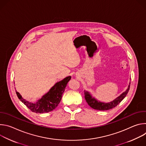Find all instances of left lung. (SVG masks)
I'll return each instance as SVG.
<instances>
[{
  "instance_id": "8db88e82",
  "label": "left lung",
  "mask_w": 146,
  "mask_h": 146,
  "mask_svg": "<svg viewBox=\"0 0 146 146\" xmlns=\"http://www.w3.org/2000/svg\"><path fill=\"white\" fill-rule=\"evenodd\" d=\"M130 84H131V82H129V85L128 86V87L125 91L123 92L122 94H121L118 97H117L114 100L109 103H104V102H101L98 101L95 98L92 97L90 92L86 91H84L85 99L86 100V102L88 104V105L94 109L98 110H110L117 106L118 104L124 99V98L126 96V95L129 92Z\"/></svg>"
}]
</instances>
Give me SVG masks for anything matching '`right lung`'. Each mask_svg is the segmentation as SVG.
Instances as JSON below:
<instances>
[{"mask_svg": "<svg viewBox=\"0 0 146 146\" xmlns=\"http://www.w3.org/2000/svg\"><path fill=\"white\" fill-rule=\"evenodd\" d=\"M70 79L71 76H68L56 82L46 94L36 103H31L26 100L19 92L17 91L15 92L18 99L32 112L36 113H48L52 111L58 106L68 82Z\"/></svg>", "mask_w": 146, "mask_h": 146, "instance_id": "1", "label": "right lung"}]
</instances>
